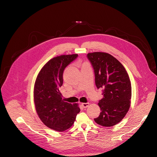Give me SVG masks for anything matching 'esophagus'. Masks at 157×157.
Here are the masks:
<instances>
[{"label":"esophagus","mask_w":157,"mask_h":157,"mask_svg":"<svg viewBox=\"0 0 157 157\" xmlns=\"http://www.w3.org/2000/svg\"><path fill=\"white\" fill-rule=\"evenodd\" d=\"M81 105L84 108H86L89 105V103H88V102H87V103H81Z\"/></svg>","instance_id":"esophagus-1"}]
</instances>
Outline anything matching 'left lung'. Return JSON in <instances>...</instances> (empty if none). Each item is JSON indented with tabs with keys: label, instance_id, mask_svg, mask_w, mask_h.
<instances>
[{
	"label": "left lung",
	"instance_id": "1",
	"mask_svg": "<svg viewBox=\"0 0 157 157\" xmlns=\"http://www.w3.org/2000/svg\"><path fill=\"white\" fill-rule=\"evenodd\" d=\"M87 57L94 70L96 87L104 89L103 98L98 103L101 113L94 121L102 126H114L123 119L130 108L129 76L124 66L109 53H89Z\"/></svg>",
	"mask_w": 157,
	"mask_h": 157
}]
</instances>
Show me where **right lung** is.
I'll return each instance as SVG.
<instances>
[{
    "mask_svg": "<svg viewBox=\"0 0 157 157\" xmlns=\"http://www.w3.org/2000/svg\"><path fill=\"white\" fill-rule=\"evenodd\" d=\"M78 56L64 55L51 59L43 66L35 82L33 97L37 114L44 125L56 131L70 128L80 112L78 104L65 102L59 90L65 68Z\"/></svg>",
    "mask_w": 157,
    "mask_h": 157,
    "instance_id": "1",
    "label": "right lung"
}]
</instances>
